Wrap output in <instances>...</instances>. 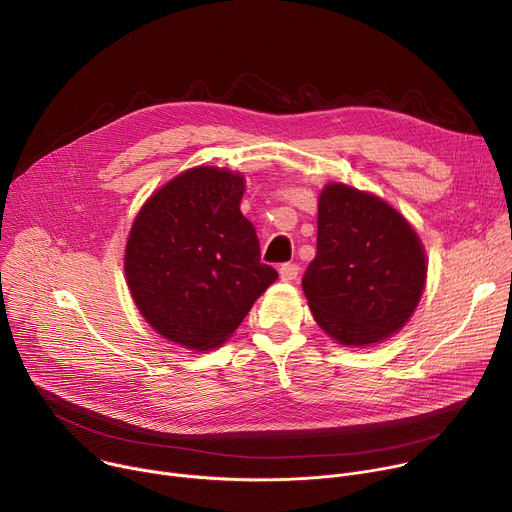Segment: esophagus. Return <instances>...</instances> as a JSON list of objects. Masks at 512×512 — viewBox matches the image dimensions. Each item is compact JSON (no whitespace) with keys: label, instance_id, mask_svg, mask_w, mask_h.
<instances>
[{"label":"esophagus","instance_id":"obj_1","mask_svg":"<svg viewBox=\"0 0 512 512\" xmlns=\"http://www.w3.org/2000/svg\"><path fill=\"white\" fill-rule=\"evenodd\" d=\"M298 273H300V265H298V263H283V265L279 267V277H281L283 281L296 279Z\"/></svg>","mask_w":512,"mask_h":512}]
</instances>
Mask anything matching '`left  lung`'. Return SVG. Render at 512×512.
<instances>
[{
    "label": "left lung",
    "instance_id": "8db88e82",
    "mask_svg": "<svg viewBox=\"0 0 512 512\" xmlns=\"http://www.w3.org/2000/svg\"><path fill=\"white\" fill-rule=\"evenodd\" d=\"M425 271L419 237L395 208L344 184L322 190L316 257L302 287L326 334L348 346L389 338L413 314Z\"/></svg>",
    "mask_w": 512,
    "mask_h": 512
}]
</instances>
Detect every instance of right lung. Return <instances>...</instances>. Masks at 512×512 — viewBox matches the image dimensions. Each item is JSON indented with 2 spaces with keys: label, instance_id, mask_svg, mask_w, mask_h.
Here are the masks:
<instances>
[{
  "label": "right lung",
  "instance_id": "right-lung-1",
  "mask_svg": "<svg viewBox=\"0 0 512 512\" xmlns=\"http://www.w3.org/2000/svg\"><path fill=\"white\" fill-rule=\"evenodd\" d=\"M245 180L192 168L139 210L125 275L141 316L164 338L194 350L221 346L277 279L261 263L255 227L241 212Z\"/></svg>",
  "mask_w": 512,
  "mask_h": 512
}]
</instances>
